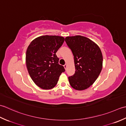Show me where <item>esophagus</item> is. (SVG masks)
Instances as JSON below:
<instances>
[{
  "label": "esophagus",
  "instance_id": "34e87169",
  "mask_svg": "<svg viewBox=\"0 0 126 126\" xmlns=\"http://www.w3.org/2000/svg\"><path fill=\"white\" fill-rule=\"evenodd\" d=\"M63 66H64V68H65V69H66V67H67V65H66V64H65V65H64Z\"/></svg>",
  "mask_w": 126,
  "mask_h": 126
}]
</instances>
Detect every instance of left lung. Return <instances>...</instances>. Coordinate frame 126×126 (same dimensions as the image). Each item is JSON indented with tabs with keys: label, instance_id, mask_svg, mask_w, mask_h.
Masks as SVG:
<instances>
[{
	"label": "left lung",
	"instance_id": "obj_1",
	"mask_svg": "<svg viewBox=\"0 0 126 126\" xmlns=\"http://www.w3.org/2000/svg\"><path fill=\"white\" fill-rule=\"evenodd\" d=\"M74 56L75 73L68 77L71 86L83 90L92 85L102 69L103 56L99 47L89 38L80 35L65 38Z\"/></svg>",
	"mask_w": 126,
	"mask_h": 126
}]
</instances>
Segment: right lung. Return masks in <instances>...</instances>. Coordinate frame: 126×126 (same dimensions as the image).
Returning a JSON list of instances; mask_svg holds the SVG:
<instances>
[{
	"mask_svg": "<svg viewBox=\"0 0 126 126\" xmlns=\"http://www.w3.org/2000/svg\"><path fill=\"white\" fill-rule=\"evenodd\" d=\"M65 40L59 36L45 35L36 38L28 46L26 65L31 78L42 89L53 88L57 84L63 66L58 63L56 55Z\"/></svg>",
	"mask_w": 126,
	"mask_h": 126,
	"instance_id": "add662e5",
	"label": "right lung"
}]
</instances>
